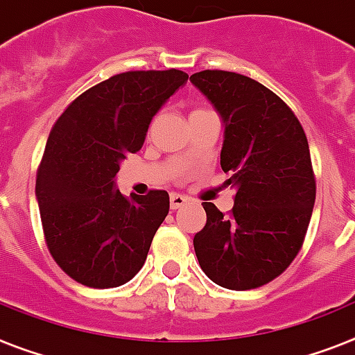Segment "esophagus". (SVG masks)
<instances>
[{"label": "esophagus", "mask_w": 355, "mask_h": 355, "mask_svg": "<svg viewBox=\"0 0 355 355\" xmlns=\"http://www.w3.org/2000/svg\"><path fill=\"white\" fill-rule=\"evenodd\" d=\"M187 201H189V199L184 198V196H181V194H171V209H172V210L181 209V207H183V205L187 203Z\"/></svg>", "instance_id": "obj_1"}]
</instances>
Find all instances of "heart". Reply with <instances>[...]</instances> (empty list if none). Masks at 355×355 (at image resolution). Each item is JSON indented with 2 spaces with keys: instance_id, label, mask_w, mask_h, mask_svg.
Segmentation results:
<instances>
[{
  "instance_id": "1",
  "label": "heart",
  "mask_w": 355,
  "mask_h": 355,
  "mask_svg": "<svg viewBox=\"0 0 355 355\" xmlns=\"http://www.w3.org/2000/svg\"><path fill=\"white\" fill-rule=\"evenodd\" d=\"M199 110H201V108H199ZM194 112H198V110H194Z\"/></svg>"
}]
</instances>
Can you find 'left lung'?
<instances>
[{
  "label": "left lung",
  "mask_w": 355,
  "mask_h": 355,
  "mask_svg": "<svg viewBox=\"0 0 355 355\" xmlns=\"http://www.w3.org/2000/svg\"><path fill=\"white\" fill-rule=\"evenodd\" d=\"M190 81L223 119L221 168L237 189L228 216L203 203L196 256L216 285L257 288L281 276L303 247L315 201L309 141L288 105L256 79L201 70Z\"/></svg>",
  "instance_id": "obj_1"
}]
</instances>
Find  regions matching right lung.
Returning <instances> with one entry per match:
<instances>
[{"label":"right lung","instance_id":"add662e5","mask_svg":"<svg viewBox=\"0 0 355 355\" xmlns=\"http://www.w3.org/2000/svg\"><path fill=\"white\" fill-rule=\"evenodd\" d=\"M187 79L175 69L116 74L85 90L54 123L37 168L36 198L51 256L81 285L121 286L145 265L168 214V194L150 190L128 198L114 178Z\"/></svg>","mask_w":355,"mask_h":355}]
</instances>
